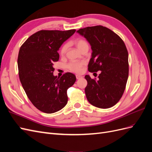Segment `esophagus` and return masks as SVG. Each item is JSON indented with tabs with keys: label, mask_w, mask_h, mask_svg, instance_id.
I'll list each match as a JSON object with an SVG mask.
<instances>
[{
	"label": "esophagus",
	"mask_w": 152,
	"mask_h": 152,
	"mask_svg": "<svg viewBox=\"0 0 152 152\" xmlns=\"http://www.w3.org/2000/svg\"><path fill=\"white\" fill-rule=\"evenodd\" d=\"M82 76H81V75H76L77 79H80V78H82Z\"/></svg>",
	"instance_id": "1"
}]
</instances>
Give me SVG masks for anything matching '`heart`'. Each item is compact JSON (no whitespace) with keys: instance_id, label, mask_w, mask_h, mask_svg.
<instances>
[{"instance_id":"b5f03b06","label":"heart","mask_w":152,"mask_h":152,"mask_svg":"<svg viewBox=\"0 0 152 152\" xmlns=\"http://www.w3.org/2000/svg\"><path fill=\"white\" fill-rule=\"evenodd\" d=\"M75 44L76 45V47L77 48V49H79L80 51L84 48H89L88 44H87V42L85 40L82 39H76L75 40ZM66 50H67V45L65 44L63 45L61 49V55L65 54L66 52ZM84 65V62H80L78 61H72L68 64L67 68L68 70H70L71 72H75V73H80L82 70V67H83Z\"/></svg>"}]
</instances>
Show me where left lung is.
Here are the masks:
<instances>
[{
	"mask_svg": "<svg viewBox=\"0 0 152 152\" xmlns=\"http://www.w3.org/2000/svg\"><path fill=\"white\" fill-rule=\"evenodd\" d=\"M88 41L93 50L88 65L90 72L101 71L98 80L86 75L85 88L88 102L96 107L108 108L116 104L124 93L129 75L128 52L117 34L103 26L77 31Z\"/></svg>",
	"mask_w": 152,
	"mask_h": 152,
	"instance_id": "8db88e82",
	"label": "left lung"
}]
</instances>
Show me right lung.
Wrapping results in <instances>:
<instances>
[{"instance_id":"obj_1","label":"right lung","mask_w":152,"mask_h":152,"mask_svg":"<svg viewBox=\"0 0 152 152\" xmlns=\"http://www.w3.org/2000/svg\"><path fill=\"white\" fill-rule=\"evenodd\" d=\"M75 31L40 30L20 49V80L30 102L41 112H56L68 102L67 89L74 84L75 75L67 72L60 78L54 76L53 63L59 60V48Z\"/></svg>"}]
</instances>
